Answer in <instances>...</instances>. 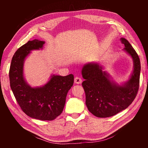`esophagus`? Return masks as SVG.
<instances>
[{"label": "esophagus", "instance_id": "34e87169", "mask_svg": "<svg viewBox=\"0 0 148 148\" xmlns=\"http://www.w3.org/2000/svg\"><path fill=\"white\" fill-rule=\"evenodd\" d=\"M82 82V79L79 77H76L74 78V83L76 84H81Z\"/></svg>", "mask_w": 148, "mask_h": 148}]
</instances>
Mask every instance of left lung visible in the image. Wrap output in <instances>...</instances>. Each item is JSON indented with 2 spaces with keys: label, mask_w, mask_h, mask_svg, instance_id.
<instances>
[{
  "label": "left lung",
  "mask_w": 148,
  "mask_h": 148,
  "mask_svg": "<svg viewBox=\"0 0 148 148\" xmlns=\"http://www.w3.org/2000/svg\"><path fill=\"white\" fill-rule=\"evenodd\" d=\"M123 51L133 60V71L127 81L119 84L113 80L103 65L98 62L84 64L81 74L88 111L98 118L111 117L127 109L136 98L139 90L140 62L139 56L130 42L121 38Z\"/></svg>",
  "instance_id": "1"
}]
</instances>
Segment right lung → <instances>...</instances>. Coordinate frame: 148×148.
<instances>
[{
	"mask_svg": "<svg viewBox=\"0 0 148 148\" xmlns=\"http://www.w3.org/2000/svg\"><path fill=\"white\" fill-rule=\"evenodd\" d=\"M45 44L34 39L21 46L12 56L9 74L11 88L22 111L30 118L51 121L62 112L74 76L51 74L42 86L32 87L28 84L23 73L25 61L32 51L42 49Z\"/></svg>",
	"mask_w": 148,
	"mask_h": 148,
	"instance_id": "right-lung-1",
	"label": "right lung"
}]
</instances>
